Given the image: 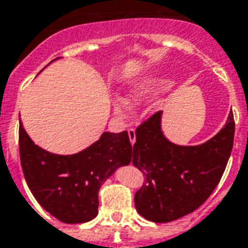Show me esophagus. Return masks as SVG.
<instances>
[{
	"label": "esophagus",
	"instance_id": "obj_1",
	"mask_svg": "<svg viewBox=\"0 0 248 248\" xmlns=\"http://www.w3.org/2000/svg\"><path fill=\"white\" fill-rule=\"evenodd\" d=\"M127 134H129V140L130 142H131V145H134L135 138H137V135H135V130L133 129V127H130V129L127 130Z\"/></svg>",
	"mask_w": 248,
	"mask_h": 248
}]
</instances>
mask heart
Masks as SVG:
<instances>
[{
    "mask_svg": "<svg viewBox=\"0 0 248 248\" xmlns=\"http://www.w3.org/2000/svg\"><path fill=\"white\" fill-rule=\"evenodd\" d=\"M156 87H159V82L147 81L137 83V85H134L130 89L129 99L133 101V102H142V101H145L146 98H149L153 93L155 92ZM114 108H115L117 113L124 114L129 110V102L124 98H115L114 99Z\"/></svg>",
    "mask_w": 248,
    "mask_h": 248,
    "instance_id": "heart-1",
    "label": "heart"
}]
</instances>
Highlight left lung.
Instances as JSON below:
<instances>
[{
    "mask_svg": "<svg viewBox=\"0 0 248 248\" xmlns=\"http://www.w3.org/2000/svg\"><path fill=\"white\" fill-rule=\"evenodd\" d=\"M162 111L135 130L131 162L146 177L135 192V208L143 218L167 223L197 210L223 175L232 150L235 122L229 114L223 129L197 146H179L163 135Z\"/></svg>",
    "mask_w": 248,
    "mask_h": 248,
    "instance_id": "obj_1",
    "label": "left lung"
}]
</instances>
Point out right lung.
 Returning <instances> with one entry per match:
<instances>
[{
  "instance_id": "1",
  "label": "right lung",
  "mask_w": 248,
  "mask_h": 248,
  "mask_svg": "<svg viewBox=\"0 0 248 248\" xmlns=\"http://www.w3.org/2000/svg\"><path fill=\"white\" fill-rule=\"evenodd\" d=\"M19 156L37 202L63 223H85L97 217L102 183L131 162V143L127 131L103 133L85 150L58 155L35 145L19 124Z\"/></svg>"
}]
</instances>
